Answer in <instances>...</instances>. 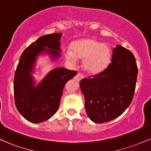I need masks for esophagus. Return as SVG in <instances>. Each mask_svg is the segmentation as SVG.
<instances>
[{"label":"esophagus","instance_id":"esophagus-1","mask_svg":"<svg viewBox=\"0 0 151 151\" xmlns=\"http://www.w3.org/2000/svg\"><path fill=\"white\" fill-rule=\"evenodd\" d=\"M84 77V75H83L82 74H81V73H78L77 75H76L75 77H74V79H75L76 81H79L80 80H81V79H82Z\"/></svg>","mask_w":151,"mask_h":151}]
</instances>
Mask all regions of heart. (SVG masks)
Here are the masks:
<instances>
[{
    "mask_svg": "<svg viewBox=\"0 0 151 151\" xmlns=\"http://www.w3.org/2000/svg\"><path fill=\"white\" fill-rule=\"evenodd\" d=\"M71 50L65 52L66 60L75 64L77 59L83 60V67L86 72L96 74L105 70L111 59V50L108 45L93 38H83L75 41Z\"/></svg>",
    "mask_w": 151,
    "mask_h": 151,
    "instance_id": "1",
    "label": "heart"
}]
</instances>
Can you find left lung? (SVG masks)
<instances>
[{
    "mask_svg": "<svg viewBox=\"0 0 151 151\" xmlns=\"http://www.w3.org/2000/svg\"><path fill=\"white\" fill-rule=\"evenodd\" d=\"M137 75L133 54L116 45L113 49L111 62L105 70L80 81L89 119L94 123H105L124 113L132 101Z\"/></svg>",
    "mask_w": 151,
    "mask_h": 151,
    "instance_id": "left-lung-1",
    "label": "left lung"
}]
</instances>
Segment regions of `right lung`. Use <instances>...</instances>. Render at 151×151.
Wrapping results in <instances>:
<instances>
[{"instance_id": "obj_1", "label": "right lung", "mask_w": 151, "mask_h": 151, "mask_svg": "<svg viewBox=\"0 0 151 151\" xmlns=\"http://www.w3.org/2000/svg\"><path fill=\"white\" fill-rule=\"evenodd\" d=\"M62 35L53 33L39 37L20 56L13 81L15 104L20 114L30 122L37 124L46 121L58 111L64 86L77 74L76 71L59 67L50 72L35 86L31 72L36 58L43 52L51 55L52 60L60 57Z\"/></svg>"}]
</instances>
